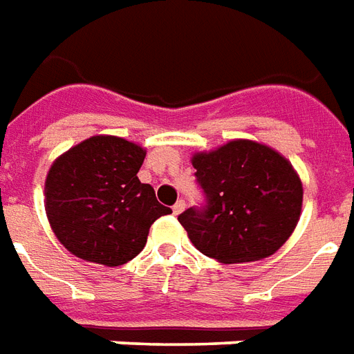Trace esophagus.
I'll use <instances>...</instances> for the list:
<instances>
[{
    "label": "esophagus",
    "instance_id": "esophagus-1",
    "mask_svg": "<svg viewBox=\"0 0 354 354\" xmlns=\"http://www.w3.org/2000/svg\"><path fill=\"white\" fill-rule=\"evenodd\" d=\"M185 210V201H178L176 204H174V206H172V212H174V214H182V212Z\"/></svg>",
    "mask_w": 354,
    "mask_h": 354
}]
</instances>
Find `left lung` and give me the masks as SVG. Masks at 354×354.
<instances>
[{"instance_id":"1","label":"left lung","mask_w":354,"mask_h":354,"mask_svg":"<svg viewBox=\"0 0 354 354\" xmlns=\"http://www.w3.org/2000/svg\"><path fill=\"white\" fill-rule=\"evenodd\" d=\"M203 204L178 216L193 245L225 264L276 253L297 227L302 182L268 146L232 140L193 157Z\"/></svg>"}]
</instances>
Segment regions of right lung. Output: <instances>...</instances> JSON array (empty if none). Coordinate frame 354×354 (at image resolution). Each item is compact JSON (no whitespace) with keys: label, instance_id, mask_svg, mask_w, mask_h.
Instances as JSON below:
<instances>
[{"label":"right lung","instance_id":"1","mask_svg":"<svg viewBox=\"0 0 354 354\" xmlns=\"http://www.w3.org/2000/svg\"><path fill=\"white\" fill-rule=\"evenodd\" d=\"M146 151L118 137H91L56 159L46 176V216L57 240L91 263L120 266L144 250L157 217L172 214L137 172Z\"/></svg>","mask_w":354,"mask_h":354}]
</instances>
